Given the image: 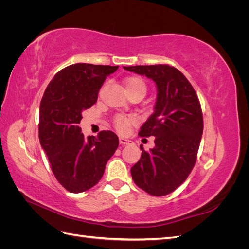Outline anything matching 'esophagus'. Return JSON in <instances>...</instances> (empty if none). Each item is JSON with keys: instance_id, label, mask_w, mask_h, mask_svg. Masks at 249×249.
I'll list each match as a JSON object with an SVG mask.
<instances>
[{"instance_id": "1", "label": "esophagus", "mask_w": 249, "mask_h": 249, "mask_svg": "<svg viewBox=\"0 0 249 249\" xmlns=\"http://www.w3.org/2000/svg\"><path fill=\"white\" fill-rule=\"evenodd\" d=\"M119 142H120V144H123V145L132 144V143H133V141H131V140H129V139L123 138V137H119Z\"/></svg>"}]
</instances>
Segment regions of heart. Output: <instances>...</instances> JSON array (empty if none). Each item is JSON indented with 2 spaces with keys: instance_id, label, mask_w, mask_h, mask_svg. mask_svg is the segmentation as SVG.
Instances as JSON below:
<instances>
[{
  "instance_id": "obj_1",
  "label": "heart",
  "mask_w": 249,
  "mask_h": 249,
  "mask_svg": "<svg viewBox=\"0 0 249 249\" xmlns=\"http://www.w3.org/2000/svg\"><path fill=\"white\" fill-rule=\"evenodd\" d=\"M124 85L125 88L126 93L130 95L135 93H141L144 95L146 93V84L139 77H130L126 78L124 82ZM116 130L124 134L129 131L130 127L137 123V118L133 115H118L113 120Z\"/></svg>"
}]
</instances>
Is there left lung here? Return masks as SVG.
<instances>
[{
  "mask_svg": "<svg viewBox=\"0 0 249 249\" xmlns=\"http://www.w3.org/2000/svg\"><path fill=\"white\" fill-rule=\"evenodd\" d=\"M152 79L157 85L155 111L140 127L139 136H154L155 147L140 146V160L131 168L142 190L164 196L182 185L197 159L203 130L198 96L184 74L168 64L124 66Z\"/></svg>",
  "mask_w": 249,
  "mask_h": 249,
  "instance_id": "left-lung-1",
  "label": "left lung"
}]
</instances>
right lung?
Segmentation results:
<instances>
[{
	"label": "right lung",
	"instance_id": "add662e5",
	"mask_svg": "<svg viewBox=\"0 0 249 249\" xmlns=\"http://www.w3.org/2000/svg\"><path fill=\"white\" fill-rule=\"evenodd\" d=\"M118 66L76 63L58 71L39 107V141L58 182L71 193L84 192L100 182L119 141L111 131L84 137L82 112L97 101L107 76Z\"/></svg>",
	"mask_w": 249,
	"mask_h": 249
}]
</instances>
